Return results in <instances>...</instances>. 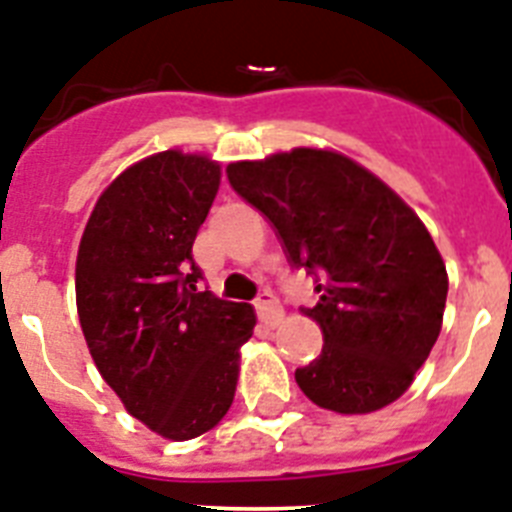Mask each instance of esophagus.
<instances>
[{"instance_id":"34e87169","label":"esophagus","mask_w":512,"mask_h":512,"mask_svg":"<svg viewBox=\"0 0 512 512\" xmlns=\"http://www.w3.org/2000/svg\"><path fill=\"white\" fill-rule=\"evenodd\" d=\"M255 309H257V315H260V320H263L268 328H276L278 322L283 320L281 304H278V299L270 294V291H263V294L257 296Z\"/></svg>"}]
</instances>
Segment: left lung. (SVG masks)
<instances>
[{
  "instance_id": "1",
  "label": "left lung",
  "mask_w": 512,
  "mask_h": 512,
  "mask_svg": "<svg viewBox=\"0 0 512 512\" xmlns=\"http://www.w3.org/2000/svg\"><path fill=\"white\" fill-rule=\"evenodd\" d=\"M226 176L276 226L289 263L317 281L320 299L304 315L325 343L296 369L302 393L338 414L401 398L440 336L448 299L445 263L419 216L333 150L229 163Z\"/></svg>"
}]
</instances>
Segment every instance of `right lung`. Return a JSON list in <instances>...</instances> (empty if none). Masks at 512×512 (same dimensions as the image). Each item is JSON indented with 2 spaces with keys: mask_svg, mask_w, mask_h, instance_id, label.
<instances>
[{
  "mask_svg": "<svg viewBox=\"0 0 512 512\" xmlns=\"http://www.w3.org/2000/svg\"><path fill=\"white\" fill-rule=\"evenodd\" d=\"M221 184L205 156L163 150L98 197L80 239L77 315L124 409L169 440H192L234 401L249 304L200 291L192 244Z\"/></svg>",
  "mask_w": 512,
  "mask_h": 512,
  "instance_id": "1",
  "label": "right lung"
}]
</instances>
